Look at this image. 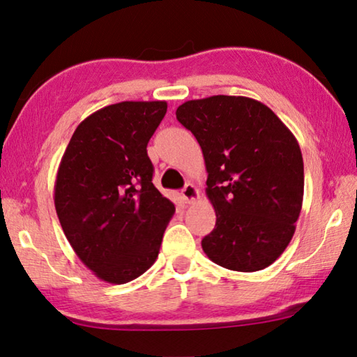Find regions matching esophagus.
<instances>
[{"label": "esophagus", "mask_w": 357, "mask_h": 357, "mask_svg": "<svg viewBox=\"0 0 357 357\" xmlns=\"http://www.w3.org/2000/svg\"><path fill=\"white\" fill-rule=\"evenodd\" d=\"M181 195H183V200L185 203H193L198 198V195H200V192H198V189L193 184L187 183L184 185V189L181 190Z\"/></svg>", "instance_id": "esophagus-1"}]
</instances>
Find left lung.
Here are the masks:
<instances>
[{"instance_id": "8db88e82", "label": "left lung", "mask_w": 357, "mask_h": 357, "mask_svg": "<svg viewBox=\"0 0 357 357\" xmlns=\"http://www.w3.org/2000/svg\"><path fill=\"white\" fill-rule=\"evenodd\" d=\"M176 118L200 143L215 209L202 241L222 268L255 273L273 264L291 241L304 197L299 143L277 114L244 96L187 100Z\"/></svg>"}]
</instances>
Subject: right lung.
<instances>
[{
  "instance_id": "right-lung-1",
  "label": "right lung",
  "mask_w": 357,
  "mask_h": 357,
  "mask_svg": "<svg viewBox=\"0 0 357 357\" xmlns=\"http://www.w3.org/2000/svg\"><path fill=\"white\" fill-rule=\"evenodd\" d=\"M165 113V100L100 108L78 124L59 164V223L77 257L108 283L146 273L174 214L153 184L146 151Z\"/></svg>"
}]
</instances>
